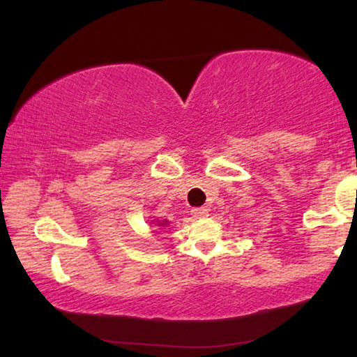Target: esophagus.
<instances>
[{"label":"esophagus","instance_id":"obj_1","mask_svg":"<svg viewBox=\"0 0 357 357\" xmlns=\"http://www.w3.org/2000/svg\"><path fill=\"white\" fill-rule=\"evenodd\" d=\"M192 215L195 217V219H203V217H208V209L206 208H193Z\"/></svg>","mask_w":357,"mask_h":357}]
</instances>
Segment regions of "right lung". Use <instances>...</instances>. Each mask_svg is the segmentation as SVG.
Segmentation results:
<instances>
[{"instance_id": "obj_1", "label": "right lung", "mask_w": 357, "mask_h": 357, "mask_svg": "<svg viewBox=\"0 0 357 357\" xmlns=\"http://www.w3.org/2000/svg\"><path fill=\"white\" fill-rule=\"evenodd\" d=\"M154 225L155 227H167L168 220H154Z\"/></svg>"}]
</instances>
